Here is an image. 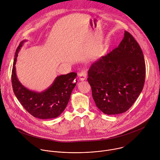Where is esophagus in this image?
<instances>
[{
  "instance_id": "1",
  "label": "esophagus",
  "mask_w": 160,
  "mask_h": 160,
  "mask_svg": "<svg viewBox=\"0 0 160 160\" xmlns=\"http://www.w3.org/2000/svg\"><path fill=\"white\" fill-rule=\"evenodd\" d=\"M78 77H79V80L83 81V80H86L87 75V73L85 72H82L78 73Z\"/></svg>"
}]
</instances>
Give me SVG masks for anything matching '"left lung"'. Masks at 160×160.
Wrapping results in <instances>:
<instances>
[{
	"instance_id": "obj_1",
	"label": "left lung",
	"mask_w": 160,
	"mask_h": 160,
	"mask_svg": "<svg viewBox=\"0 0 160 160\" xmlns=\"http://www.w3.org/2000/svg\"><path fill=\"white\" fill-rule=\"evenodd\" d=\"M146 65L141 47L128 31L118 47L92 63L87 80L97 107L104 114L127 111L142 92Z\"/></svg>"
}]
</instances>
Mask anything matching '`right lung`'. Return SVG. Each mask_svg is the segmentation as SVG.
<instances>
[{"label": "right lung", "mask_w": 160, "mask_h": 160, "mask_svg": "<svg viewBox=\"0 0 160 160\" xmlns=\"http://www.w3.org/2000/svg\"><path fill=\"white\" fill-rule=\"evenodd\" d=\"M26 41L23 40L20 42L15 52L11 76L13 91L24 108L34 118L41 119L56 118L67 107L77 83L73 80L77 74L72 72L57 77L52 85L42 92L29 90L18 79L15 67L18 53Z\"/></svg>", "instance_id": "1"}]
</instances>
